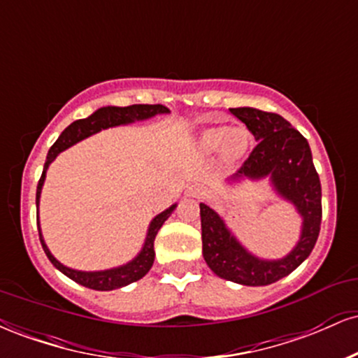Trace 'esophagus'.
<instances>
[{
    "label": "esophagus",
    "instance_id": "34e87169",
    "mask_svg": "<svg viewBox=\"0 0 358 358\" xmlns=\"http://www.w3.org/2000/svg\"><path fill=\"white\" fill-rule=\"evenodd\" d=\"M203 193V188L200 185H192V187L187 188V196H193V199H200Z\"/></svg>",
    "mask_w": 358,
    "mask_h": 358
}]
</instances>
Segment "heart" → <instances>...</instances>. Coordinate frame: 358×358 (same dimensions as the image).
<instances>
[{
  "instance_id": "obj_1",
  "label": "heart",
  "mask_w": 358,
  "mask_h": 358,
  "mask_svg": "<svg viewBox=\"0 0 358 358\" xmlns=\"http://www.w3.org/2000/svg\"><path fill=\"white\" fill-rule=\"evenodd\" d=\"M249 146V133L244 127L215 126L200 133L199 148L203 153H215L220 150L224 162H237Z\"/></svg>"
}]
</instances>
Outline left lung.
<instances>
[{
  "mask_svg": "<svg viewBox=\"0 0 358 358\" xmlns=\"http://www.w3.org/2000/svg\"><path fill=\"white\" fill-rule=\"evenodd\" d=\"M231 113L248 126L257 145L231 182L269 176L274 192L301 215V236L281 259H261L249 252L213 208L200 203L205 262L222 279L244 286H266L293 273L313 250L322 224V185L310 145L285 117L254 108Z\"/></svg>",
  "mask_w": 358,
  "mask_h": 358,
  "instance_id": "8db88e82",
  "label": "left lung"
}]
</instances>
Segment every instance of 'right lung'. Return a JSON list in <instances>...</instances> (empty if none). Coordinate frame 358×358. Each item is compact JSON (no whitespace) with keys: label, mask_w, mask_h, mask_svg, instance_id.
Returning a JSON list of instances; mask_svg holds the SVG:
<instances>
[{"label":"right lung","mask_w":358,"mask_h":358,"mask_svg":"<svg viewBox=\"0 0 358 358\" xmlns=\"http://www.w3.org/2000/svg\"><path fill=\"white\" fill-rule=\"evenodd\" d=\"M170 109L165 108L162 104H133L127 106V108H117V106H108V108L97 109L96 113L90 114L89 117L79 119V121H73L71 126L65 127L62 131V134L53 143L47 155V162H45L43 173L40 176L38 187H36V225H38V236L40 242H42V248L47 254V257L50 259V262L55 266L60 273H64L65 276L71 278L72 281L79 282V285L90 287V289L96 291H110L117 289V287L127 286L131 282L141 279L148 271L151 269L155 262V237L158 234L162 225L165 224V220L171 215V212L176 208V203L171 205L170 208L163 210L162 213L155 217L151 220L150 227H148V234L145 244H143V249L139 250V254L133 261L126 262V264L119 266V268L113 269H104V271H77L72 268H67V266L62 264L60 261H57L55 257L52 256L50 249L45 244L42 229H40V219H38V203H40V195H42V187L45 182V175H47L48 166L53 159L59 156L64 150L71 148L76 143L82 141V139L92 136V134L99 133L102 129H108V127L114 126H122V124H131L134 121H145V119H150L156 116V114H168Z\"/></svg>","instance_id":"1"}]
</instances>
